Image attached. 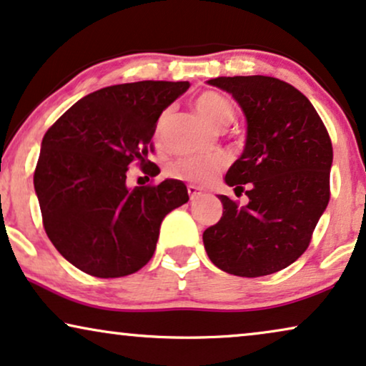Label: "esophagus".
<instances>
[{
  "instance_id": "34e87169",
  "label": "esophagus",
  "mask_w": 366,
  "mask_h": 366,
  "mask_svg": "<svg viewBox=\"0 0 366 366\" xmlns=\"http://www.w3.org/2000/svg\"><path fill=\"white\" fill-rule=\"evenodd\" d=\"M187 192H189V197H191L192 201H194V199H197V197L202 196L201 189H199L197 186H192V184H189V186H187Z\"/></svg>"
}]
</instances>
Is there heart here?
I'll list each match as a JSON object with an SVG mask.
<instances>
[{
	"label": "heart",
	"mask_w": 366,
	"mask_h": 366,
	"mask_svg": "<svg viewBox=\"0 0 366 366\" xmlns=\"http://www.w3.org/2000/svg\"><path fill=\"white\" fill-rule=\"evenodd\" d=\"M196 108L199 113L207 119V122L219 128H224L233 123L234 114H237L233 104H231L223 94H219V92L216 91H202L196 98ZM164 118H165V113L160 119L159 129H157V135H155V140L159 145H160V128H162V122H164ZM228 162H229L228 157L224 154L179 157V159H175L172 164L169 165L167 172L170 177L174 179L187 180V182H192V184H209L217 177V174H219L221 170L226 169Z\"/></svg>",
	"instance_id": "1"
}]
</instances>
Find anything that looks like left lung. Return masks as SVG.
Returning a JSON list of instances; mask_svg holds the SVG:
<instances>
[{"label": "left lung", "mask_w": 366, "mask_h": 366, "mask_svg": "<svg viewBox=\"0 0 366 366\" xmlns=\"http://www.w3.org/2000/svg\"><path fill=\"white\" fill-rule=\"evenodd\" d=\"M247 117V145L226 184L248 204L219 196L223 216L202 234L207 257L238 277H263L306 252L330 202L332 145L306 96L268 76L216 77Z\"/></svg>", "instance_id": "1"}]
</instances>
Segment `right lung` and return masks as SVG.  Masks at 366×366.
Returning <instances> with one entry per match:
<instances>
[{
  "label": "right lung",
  "instance_id": "add662e5",
  "mask_svg": "<svg viewBox=\"0 0 366 366\" xmlns=\"http://www.w3.org/2000/svg\"><path fill=\"white\" fill-rule=\"evenodd\" d=\"M189 82L108 86L72 104L47 129L34 174L41 223L57 252L92 277L135 274L154 257L162 219L189 201L184 182L127 187L132 164L150 177L160 113Z\"/></svg>",
  "mask_w": 366,
  "mask_h": 366
}]
</instances>
